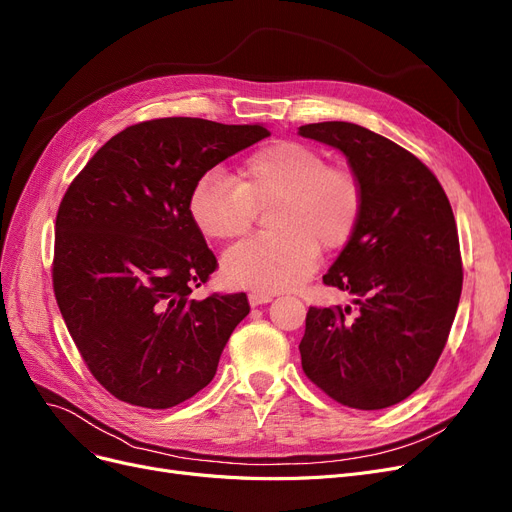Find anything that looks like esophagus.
<instances>
[{
  "mask_svg": "<svg viewBox=\"0 0 512 512\" xmlns=\"http://www.w3.org/2000/svg\"><path fill=\"white\" fill-rule=\"evenodd\" d=\"M272 301V295L270 293H249V303L253 307L257 305H263V303H270Z\"/></svg>",
  "mask_w": 512,
  "mask_h": 512,
  "instance_id": "obj_1",
  "label": "esophagus"
}]
</instances>
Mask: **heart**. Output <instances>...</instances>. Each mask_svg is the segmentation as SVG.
Returning a JSON list of instances; mask_svg holds the SVG:
<instances>
[{
	"instance_id": "1",
	"label": "heart",
	"mask_w": 512,
	"mask_h": 512,
	"mask_svg": "<svg viewBox=\"0 0 512 512\" xmlns=\"http://www.w3.org/2000/svg\"><path fill=\"white\" fill-rule=\"evenodd\" d=\"M272 232L244 240L224 257L232 284L257 293L299 286L322 251L349 242L364 209L362 184L349 167L326 165L311 146L280 140L255 150L242 163L238 180L211 171L190 192L188 209L209 240H234L253 226L255 207Z\"/></svg>"
}]
</instances>
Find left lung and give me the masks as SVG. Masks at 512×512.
I'll return each instance as SVG.
<instances>
[{"label":"left lung","mask_w":512,"mask_h":512,"mask_svg":"<svg viewBox=\"0 0 512 512\" xmlns=\"http://www.w3.org/2000/svg\"><path fill=\"white\" fill-rule=\"evenodd\" d=\"M339 148L364 192L360 224L324 274L351 307H309L301 339L307 379L335 402L381 410L425 383L448 343L462 291L456 219L433 171L362 125H301Z\"/></svg>","instance_id":"8db88e82"}]
</instances>
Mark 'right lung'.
<instances>
[{"mask_svg":"<svg viewBox=\"0 0 512 512\" xmlns=\"http://www.w3.org/2000/svg\"><path fill=\"white\" fill-rule=\"evenodd\" d=\"M270 131L165 117L110 138L66 188L54 236L52 284L66 328L117 399L165 410L215 376L244 293L194 299L217 259L190 217L194 184Z\"/></svg>","mask_w":512,"mask_h":512,"instance_id":"add662e5","label":"right lung"}]
</instances>
